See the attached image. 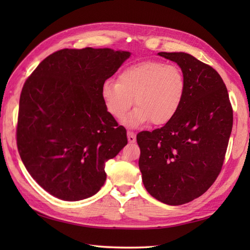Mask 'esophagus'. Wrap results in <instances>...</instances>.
Listing matches in <instances>:
<instances>
[{"label": "esophagus", "instance_id": "obj_1", "mask_svg": "<svg viewBox=\"0 0 250 250\" xmlns=\"http://www.w3.org/2000/svg\"><path fill=\"white\" fill-rule=\"evenodd\" d=\"M128 141H129V143H135L136 142V136H135L134 132L128 131Z\"/></svg>", "mask_w": 250, "mask_h": 250}]
</instances>
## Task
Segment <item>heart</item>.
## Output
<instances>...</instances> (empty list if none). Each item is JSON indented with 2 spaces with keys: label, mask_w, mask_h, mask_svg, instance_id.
Returning <instances> with one entry per match:
<instances>
[{
  "label": "heart",
  "mask_w": 250,
  "mask_h": 250,
  "mask_svg": "<svg viewBox=\"0 0 250 250\" xmlns=\"http://www.w3.org/2000/svg\"><path fill=\"white\" fill-rule=\"evenodd\" d=\"M187 82L182 68L158 60H145L122 68L118 82L103 83L101 97L106 110L122 119L133 103L137 105L124 124L136 128L151 120L155 125L168 124L185 101Z\"/></svg>",
  "instance_id": "1"
}]
</instances>
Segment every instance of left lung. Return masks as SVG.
<instances>
[{"mask_svg": "<svg viewBox=\"0 0 250 250\" xmlns=\"http://www.w3.org/2000/svg\"><path fill=\"white\" fill-rule=\"evenodd\" d=\"M158 55L182 68L187 92L168 124L137 134L139 167L148 193L167 205H182L206 192L218 177L233 110L226 84L213 67L186 52Z\"/></svg>", "mask_w": 250, "mask_h": 250, "instance_id": "left-lung-1", "label": "left lung"}]
</instances>
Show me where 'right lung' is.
<instances>
[{
    "label": "right lung",
    "mask_w": 250,
    "mask_h": 250,
    "mask_svg": "<svg viewBox=\"0 0 250 250\" xmlns=\"http://www.w3.org/2000/svg\"><path fill=\"white\" fill-rule=\"evenodd\" d=\"M130 56L110 48L61 49L25 81L18 151L31 176L56 198L94 195L106 180L105 162L128 144L125 129L106 110L101 90Z\"/></svg>",
    "instance_id": "add662e5"
}]
</instances>
